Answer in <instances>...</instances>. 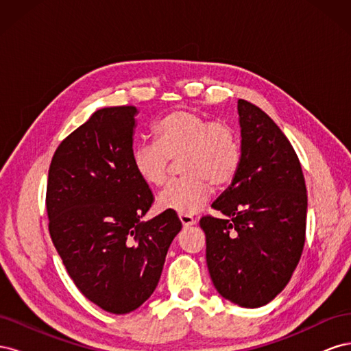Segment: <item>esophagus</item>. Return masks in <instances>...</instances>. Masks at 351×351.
Returning a JSON list of instances; mask_svg holds the SVG:
<instances>
[{"label": "esophagus", "mask_w": 351, "mask_h": 351, "mask_svg": "<svg viewBox=\"0 0 351 351\" xmlns=\"http://www.w3.org/2000/svg\"><path fill=\"white\" fill-rule=\"evenodd\" d=\"M180 221H182V224L184 227H190V226H195L196 224V219L192 215H186V214H178Z\"/></svg>", "instance_id": "esophagus-1"}]
</instances>
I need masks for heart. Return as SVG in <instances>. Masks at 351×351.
Listing matches in <instances>:
<instances>
[{"instance_id": "1", "label": "heart", "mask_w": 351, "mask_h": 351, "mask_svg": "<svg viewBox=\"0 0 351 351\" xmlns=\"http://www.w3.org/2000/svg\"><path fill=\"white\" fill-rule=\"evenodd\" d=\"M155 143H141L132 152L134 173L147 186L165 183L169 159H178L182 178L168 183L158 205L178 214H195L209 200L214 186L234 180L241 146L234 127L224 120L209 121L193 111H174L154 125Z\"/></svg>"}]
</instances>
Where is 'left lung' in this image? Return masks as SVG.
I'll return each instance as SVG.
<instances>
[{
	"label": "left lung",
	"instance_id": "obj_1",
	"mask_svg": "<svg viewBox=\"0 0 351 351\" xmlns=\"http://www.w3.org/2000/svg\"><path fill=\"white\" fill-rule=\"evenodd\" d=\"M241 161L212 208L202 217L206 263L217 291L241 307L269 303L289 284L300 261L307 193L291 143L256 105L239 99Z\"/></svg>",
	"mask_w": 351,
	"mask_h": 351
}]
</instances>
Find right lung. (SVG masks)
<instances>
[{
	"mask_svg": "<svg viewBox=\"0 0 351 351\" xmlns=\"http://www.w3.org/2000/svg\"><path fill=\"white\" fill-rule=\"evenodd\" d=\"M136 107H110L69 134L48 171L49 234L80 293L110 313L137 309L156 289L174 210L141 221L154 195L132 165Z\"/></svg>",
	"mask_w": 351,
	"mask_h": 351,
	"instance_id": "right-lung-1",
	"label": "right lung"
}]
</instances>
